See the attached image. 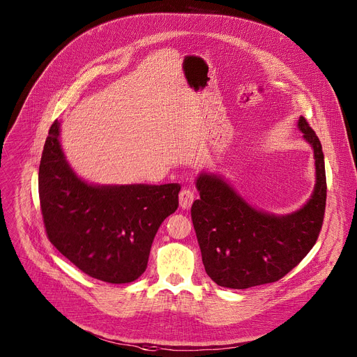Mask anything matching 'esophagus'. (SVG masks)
Returning a JSON list of instances; mask_svg holds the SVG:
<instances>
[{
    "label": "esophagus",
    "instance_id": "1",
    "mask_svg": "<svg viewBox=\"0 0 357 357\" xmlns=\"http://www.w3.org/2000/svg\"><path fill=\"white\" fill-rule=\"evenodd\" d=\"M195 199V193L190 189H182L179 192V205L182 209H189Z\"/></svg>",
    "mask_w": 357,
    "mask_h": 357
}]
</instances>
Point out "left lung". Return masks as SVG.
Segmentation results:
<instances>
[{
    "label": "left lung",
    "instance_id": "8db88e82",
    "mask_svg": "<svg viewBox=\"0 0 357 357\" xmlns=\"http://www.w3.org/2000/svg\"><path fill=\"white\" fill-rule=\"evenodd\" d=\"M299 130L312 148L317 185L302 209L273 216L251 208L226 182L202 174L196 181L200 199L190 216L208 275L220 287L244 289L281 280L317 243L326 206V175L322 145L307 119Z\"/></svg>",
    "mask_w": 357,
    "mask_h": 357
}]
</instances>
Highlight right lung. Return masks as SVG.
Returning a JSON list of instances; mask_svg holds the SVG:
<instances>
[{
  "mask_svg": "<svg viewBox=\"0 0 357 357\" xmlns=\"http://www.w3.org/2000/svg\"><path fill=\"white\" fill-rule=\"evenodd\" d=\"M39 200L47 240L80 271L109 284L146 270L161 223L178 209V183L93 186L75 175L49 130L39 164Z\"/></svg>",
  "mask_w": 357,
  "mask_h": 357,
  "instance_id": "obj_1",
  "label": "right lung"
}]
</instances>
